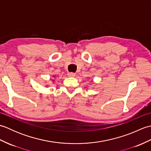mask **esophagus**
I'll return each mask as SVG.
<instances>
[{
	"mask_svg": "<svg viewBox=\"0 0 151 151\" xmlns=\"http://www.w3.org/2000/svg\"><path fill=\"white\" fill-rule=\"evenodd\" d=\"M67 75H68V76H69V77H74V76H75V73H69L68 74H67Z\"/></svg>",
	"mask_w": 151,
	"mask_h": 151,
	"instance_id": "obj_1",
	"label": "esophagus"
}]
</instances>
